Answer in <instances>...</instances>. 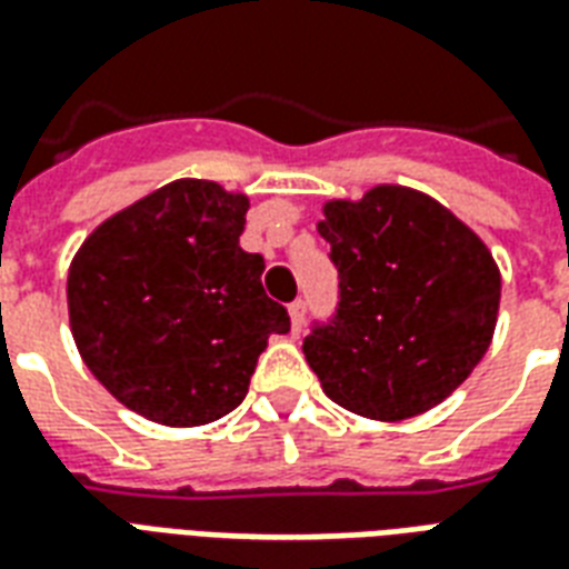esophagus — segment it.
<instances>
[{"label":"esophagus","instance_id":"1","mask_svg":"<svg viewBox=\"0 0 569 569\" xmlns=\"http://www.w3.org/2000/svg\"><path fill=\"white\" fill-rule=\"evenodd\" d=\"M290 330H293V336H300L302 327H306V302L297 300L290 302Z\"/></svg>","mask_w":569,"mask_h":569}]
</instances>
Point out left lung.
<instances>
[{"instance_id":"left-lung-1","label":"left lung","mask_w":569,"mask_h":569,"mask_svg":"<svg viewBox=\"0 0 569 569\" xmlns=\"http://www.w3.org/2000/svg\"><path fill=\"white\" fill-rule=\"evenodd\" d=\"M318 233L339 269L336 318L302 341L323 392L381 422L441 405L492 345V251L443 203L390 182L327 200Z\"/></svg>"}]
</instances>
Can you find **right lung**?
I'll return each mask as SVG.
<instances>
[{"label": "right lung", "instance_id": "obj_1", "mask_svg": "<svg viewBox=\"0 0 569 569\" xmlns=\"http://www.w3.org/2000/svg\"><path fill=\"white\" fill-rule=\"evenodd\" d=\"M249 198L173 179L98 224L68 267V320L117 401L161 426L221 420L249 392L269 336L290 330L239 249Z\"/></svg>", "mask_w": 569, "mask_h": 569}]
</instances>
